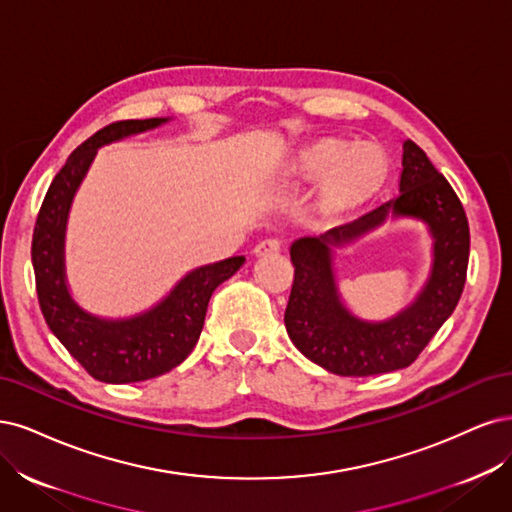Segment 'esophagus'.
Here are the masks:
<instances>
[{
    "label": "esophagus",
    "mask_w": 512,
    "mask_h": 512,
    "mask_svg": "<svg viewBox=\"0 0 512 512\" xmlns=\"http://www.w3.org/2000/svg\"><path fill=\"white\" fill-rule=\"evenodd\" d=\"M278 251H280V240H276V238H266V240H261L259 244H255V249H253L255 257L272 255V253H278Z\"/></svg>",
    "instance_id": "34e87169"
}]
</instances>
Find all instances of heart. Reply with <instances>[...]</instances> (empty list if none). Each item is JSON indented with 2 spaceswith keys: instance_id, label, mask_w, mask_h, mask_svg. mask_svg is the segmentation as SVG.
Wrapping results in <instances>:
<instances>
[{
  "instance_id": "obj_1",
  "label": "heart",
  "mask_w": 512,
  "mask_h": 512,
  "mask_svg": "<svg viewBox=\"0 0 512 512\" xmlns=\"http://www.w3.org/2000/svg\"><path fill=\"white\" fill-rule=\"evenodd\" d=\"M344 148L340 144H321L317 148H312L310 153L302 159V172L306 176H327V195L329 200H342V197L357 195L361 191H366L378 172L374 170L372 174H361L368 172L372 168V157L364 155L368 151H353L346 153L342 157ZM358 161L355 162L354 159ZM360 174L357 175L356 172Z\"/></svg>"
}]
</instances>
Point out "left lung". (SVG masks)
Masks as SVG:
<instances>
[{
  "mask_svg": "<svg viewBox=\"0 0 512 512\" xmlns=\"http://www.w3.org/2000/svg\"><path fill=\"white\" fill-rule=\"evenodd\" d=\"M421 222L431 238V272L410 305L374 322L343 302L337 285V251L387 220ZM295 278L285 310L291 342L306 359L340 376H372L410 366L447 321L466 285L470 229L451 185L421 148L402 144L400 193L361 210L319 236L289 246Z\"/></svg>",
  "mask_w": 512,
  "mask_h": 512,
  "instance_id": "obj_1",
  "label": "left lung"
}]
</instances>
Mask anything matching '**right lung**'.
Returning <instances> with one entry per match:
<instances>
[{"mask_svg":"<svg viewBox=\"0 0 512 512\" xmlns=\"http://www.w3.org/2000/svg\"><path fill=\"white\" fill-rule=\"evenodd\" d=\"M172 119L121 121L97 131L65 161L48 187L36 221L31 263L44 321L78 364L102 383L148 381L183 364L202 334L212 291L246 261L238 255L193 268L159 302L127 317L97 315L74 298L65 270V232L74 197L97 151Z\"/></svg>","mask_w":512,"mask_h":512,"instance_id":"obj_1","label":"right lung"}]
</instances>
